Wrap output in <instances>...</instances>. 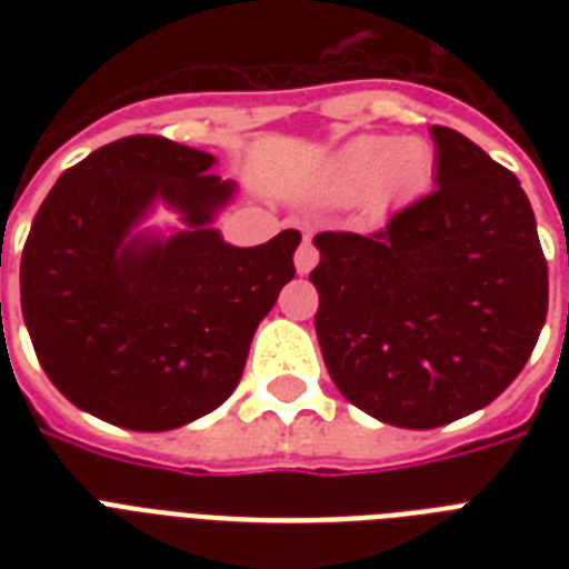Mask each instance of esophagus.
Wrapping results in <instances>:
<instances>
[{
	"mask_svg": "<svg viewBox=\"0 0 569 569\" xmlns=\"http://www.w3.org/2000/svg\"><path fill=\"white\" fill-rule=\"evenodd\" d=\"M316 262H319V250L312 248V241L303 239V244L298 248V253H295V268H298V274H310L312 268H316Z\"/></svg>",
	"mask_w": 569,
	"mask_h": 569,
	"instance_id": "esophagus-1",
	"label": "esophagus"
}]
</instances>
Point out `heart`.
<instances>
[{
	"mask_svg": "<svg viewBox=\"0 0 569 569\" xmlns=\"http://www.w3.org/2000/svg\"><path fill=\"white\" fill-rule=\"evenodd\" d=\"M431 147L422 138L360 136L348 141L325 171V194L337 203L372 197L378 206L419 189L431 173Z\"/></svg>",
	"mask_w": 569,
	"mask_h": 569,
	"instance_id": "b5f03b06",
	"label": "heart"
}]
</instances>
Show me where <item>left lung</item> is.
Instances as JSON below:
<instances>
[{"instance_id":"obj_1","label":"left lung","mask_w":569,"mask_h":569,"mask_svg":"<svg viewBox=\"0 0 569 569\" xmlns=\"http://www.w3.org/2000/svg\"><path fill=\"white\" fill-rule=\"evenodd\" d=\"M431 191L372 236L319 232L316 337L337 389L396 428H440L499 398L547 321L549 274L520 180L431 127Z\"/></svg>"}]
</instances>
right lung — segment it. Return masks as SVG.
<instances>
[{"label":"right lung","instance_id":"obj_1","mask_svg":"<svg viewBox=\"0 0 569 569\" xmlns=\"http://www.w3.org/2000/svg\"><path fill=\"white\" fill-rule=\"evenodd\" d=\"M214 156L129 136L58 177L22 248V319L43 372L79 410L129 431L212 413L244 372L250 339L295 277L301 232L227 244L214 218L236 182ZM156 204L183 230L144 228Z\"/></svg>","mask_w":569,"mask_h":569}]
</instances>
